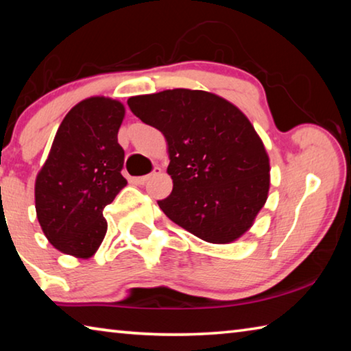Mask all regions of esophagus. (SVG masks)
Returning <instances> with one entry per match:
<instances>
[{
  "label": "esophagus",
  "instance_id": "1",
  "mask_svg": "<svg viewBox=\"0 0 351 351\" xmlns=\"http://www.w3.org/2000/svg\"><path fill=\"white\" fill-rule=\"evenodd\" d=\"M158 173H161V169H159V167H156V169H154L153 171H152V173H148V175H144V176H139L138 178V180H136V181H138L139 184H142V186H144V184L148 181V180H150V178L153 176V175H158Z\"/></svg>",
  "mask_w": 351,
  "mask_h": 351
}]
</instances>
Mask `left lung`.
<instances>
[{
  "instance_id": "left-lung-1",
  "label": "left lung",
  "mask_w": 351,
  "mask_h": 351,
  "mask_svg": "<svg viewBox=\"0 0 351 351\" xmlns=\"http://www.w3.org/2000/svg\"><path fill=\"white\" fill-rule=\"evenodd\" d=\"M127 104L167 141L173 190L158 201L165 215L209 243L245 234L269 190L268 154L247 117L215 94L181 88Z\"/></svg>"
}]
</instances>
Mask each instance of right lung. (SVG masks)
<instances>
[{
    "label": "right lung",
    "instance_id": "right-lung-1",
    "mask_svg": "<svg viewBox=\"0 0 351 351\" xmlns=\"http://www.w3.org/2000/svg\"><path fill=\"white\" fill-rule=\"evenodd\" d=\"M125 108L91 97L75 105L52 142L35 181L38 223L52 246L88 258L106 234L104 209L125 187L123 148L117 142Z\"/></svg>",
    "mask_w": 351,
    "mask_h": 351
}]
</instances>
